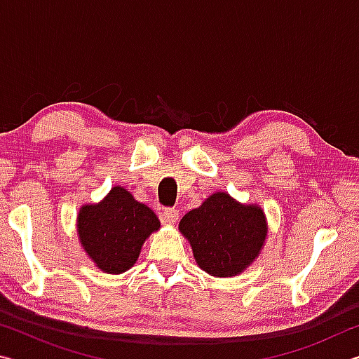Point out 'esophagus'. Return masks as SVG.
I'll return each mask as SVG.
<instances>
[{"label":"esophagus","mask_w":359,"mask_h":359,"mask_svg":"<svg viewBox=\"0 0 359 359\" xmlns=\"http://www.w3.org/2000/svg\"><path fill=\"white\" fill-rule=\"evenodd\" d=\"M177 220H179L177 209H165V212H163V222L166 224H174Z\"/></svg>","instance_id":"esophagus-1"}]
</instances>
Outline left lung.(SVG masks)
I'll return each mask as SVG.
<instances>
[{
  "instance_id": "1",
  "label": "left lung",
  "mask_w": 359,
  "mask_h": 359,
  "mask_svg": "<svg viewBox=\"0 0 359 359\" xmlns=\"http://www.w3.org/2000/svg\"><path fill=\"white\" fill-rule=\"evenodd\" d=\"M180 233L193 248L203 271L215 277L244 272L258 257L267 236L264 212L255 204H241L217 191L198 209L184 215Z\"/></svg>"
}]
</instances>
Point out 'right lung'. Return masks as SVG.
Returning <instances> with one entry per match:
<instances>
[{"instance_id":"right-lung-1","label":"right lung","mask_w":359,"mask_h":359,"mask_svg":"<svg viewBox=\"0 0 359 359\" xmlns=\"http://www.w3.org/2000/svg\"><path fill=\"white\" fill-rule=\"evenodd\" d=\"M160 220L123 187H114L98 204L82 205L77 234L83 250L106 274H121L136 263L145 239Z\"/></svg>"}]
</instances>
